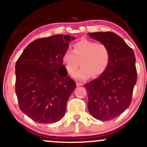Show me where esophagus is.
I'll list each match as a JSON object with an SVG mask.
<instances>
[{"instance_id": "1", "label": "esophagus", "mask_w": 147, "mask_h": 147, "mask_svg": "<svg viewBox=\"0 0 147 147\" xmlns=\"http://www.w3.org/2000/svg\"><path fill=\"white\" fill-rule=\"evenodd\" d=\"M83 85L82 83H80V82H76V86H81Z\"/></svg>"}]
</instances>
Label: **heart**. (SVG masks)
I'll use <instances>...</instances> for the list:
<instances>
[{
	"mask_svg": "<svg viewBox=\"0 0 147 147\" xmlns=\"http://www.w3.org/2000/svg\"><path fill=\"white\" fill-rule=\"evenodd\" d=\"M68 73L75 72L80 62L82 67L73 75L78 80H85L92 76L94 77L103 74L110 62V51L103 43L88 39H82L73 45V51L67 50L62 57Z\"/></svg>",
	"mask_w": 147,
	"mask_h": 147,
	"instance_id": "b5f03b06",
	"label": "heart"
}]
</instances>
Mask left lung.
Returning a JSON list of instances; mask_svg holds the SVG:
<instances>
[{
	"instance_id": "obj_1",
	"label": "left lung",
	"mask_w": 147,
	"mask_h": 147,
	"mask_svg": "<svg viewBox=\"0 0 147 147\" xmlns=\"http://www.w3.org/2000/svg\"><path fill=\"white\" fill-rule=\"evenodd\" d=\"M88 34L106 45L110 51V62L106 71L84 86L90 114L96 119L107 121L120 116L131 103L137 78L135 55L133 50L116 33Z\"/></svg>"
}]
</instances>
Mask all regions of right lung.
I'll return each instance as SVG.
<instances>
[{"label": "right lung", "instance_id": "obj_1", "mask_svg": "<svg viewBox=\"0 0 147 147\" xmlns=\"http://www.w3.org/2000/svg\"><path fill=\"white\" fill-rule=\"evenodd\" d=\"M75 37L54 35L33 41L24 49L15 65V92L20 109L34 121H59L76 88L67 76L62 57Z\"/></svg>", "mask_w": 147, "mask_h": 147}]
</instances>
